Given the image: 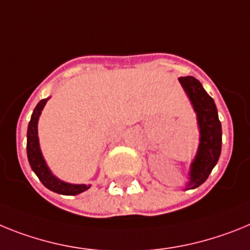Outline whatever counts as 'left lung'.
<instances>
[{
	"instance_id": "left-lung-1",
	"label": "left lung",
	"mask_w": 250,
	"mask_h": 250,
	"mask_svg": "<svg viewBox=\"0 0 250 250\" xmlns=\"http://www.w3.org/2000/svg\"><path fill=\"white\" fill-rule=\"evenodd\" d=\"M179 82L196 113L200 132L196 155L190 165L188 181L184 186V190H191L204 184L218 164L221 152V123L214 99L205 92L199 80L194 77H181Z\"/></svg>"
}]
</instances>
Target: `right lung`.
<instances>
[{"label":"right lung","instance_id":"add662e5","mask_svg":"<svg viewBox=\"0 0 250 250\" xmlns=\"http://www.w3.org/2000/svg\"><path fill=\"white\" fill-rule=\"evenodd\" d=\"M49 99L50 97L39 102L38 105L35 107L34 112L31 114V119H30L29 127H27V146H26L29 164L31 166L32 171L39 177V180L42 182V185L49 188V190L62 195L82 194V192L88 190L90 185H85V184H69V182H65L62 180L58 179L49 168L44 156H42V152H41L38 136V123L39 118L41 116V112H42L45 104H46Z\"/></svg>","mask_w":250,"mask_h":250}]
</instances>
